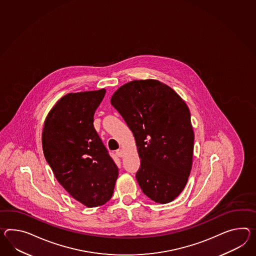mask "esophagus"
I'll return each mask as SVG.
<instances>
[{"label": "esophagus", "mask_w": 256, "mask_h": 256, "mask_svg": "<svg viewBox=\"0 0 256 256\" xmlns=\"http://www.w3.org/2000/svg\"><path fill=\"white\" fill-rule=\"evenodd\" d=\"M123 154H124V152H123L122 149H118V150H116V156H118V157H122Z\"/></svg>", "instance_id": "1"}]
</instances>
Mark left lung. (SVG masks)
<instances>
[{"label": "left lung", "instance_id": "obj_1", "mask_svg": "<svg viewBox=\"0 0 256 256\" xmlns=\"http://www.w3.org/2000/svg\"><path fill=\"white\" fill-rule=\"evenodd\" d=\"M111 104L135 137L142 190L156 202H172L184 190L192 166L194 133L186 102L166 84L145 80L121 86Z\"/></svg>", "mask_w": 256, "mask_h": 256}]
</instances>
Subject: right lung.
Wrapping results in <instances>:
<instances>
[{"instance_id": "1", "label": "right lung", "mask_w": 256, "mask_h": 256, "mask_svg": "<svg viewBox=\"0 0 256 256\" xmlns=\"http://www.w3.org/2000/svg\"><path fill=\"white\" fill-rule=\"evenodd\" d=\"M106 90L68 94L52 108L44 122V156L58 182L87 207L112 197L118 168L94 126V112Z\"/></svg>"}]
</instances>
